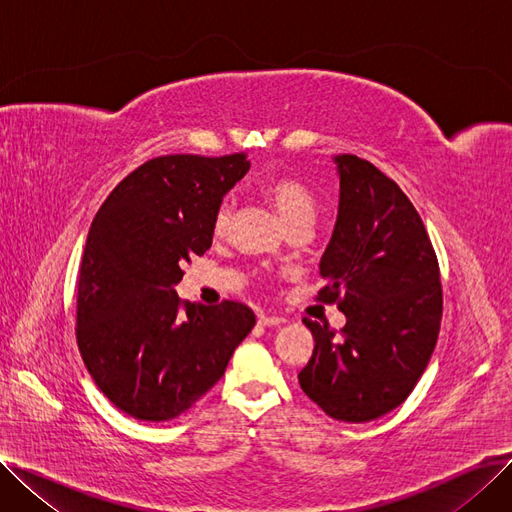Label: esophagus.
<instances>
[{
  "label": "esophagus",
  "instance_id": "esophagus-1",
  "mask_svg": "<svg viewBox=\"0 0 512 512\" xmlns=\"http://www.w3.org/2000/svg\"><path fill=\"white\" fill-rule=\"evenodd\" d=\"M280 324H284V319L282 317H278V315H259V326H263V328H270V326H280Z\"/></svg>",
  "mask_w": 512,
  "mask_h": 512
}]
</instances>
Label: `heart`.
<instances>
[{
	"label": "heart",
	"instance_id": "b5f03b06",
	"mask_svg": "<svg viewBox=\"0 0 512 512\" xmlns=\"http://www.w3.org/2000/svg\"><path fill=\"white\" fill-rule=\"evenodd\" d=\"M259 193L278 211L280 220L284 222L286 228L301 222L311 224L315 218L317 201L299 178L272 172L261 178ZM232 218H234V203L230 199H224L213 213V234L218 236L226 234L232 224Z\"/></svg>",
	"mask_w": 512,
	"mask_h": 512
}]
</instances>
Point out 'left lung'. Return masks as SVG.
Returning <instances> with one entry per match:
<instances>
[{
  "label": "left lung",
  "instance_id": "obj_1",
  "mask_svg": "<svg viewBox=\"0 0 512 512\" xmlns=\"http://www.w3.org/2000/svg\"><path fill=\"white\" fill-rule=\"evenodd\" d=\"M338 215L319 276V299L346 315L342 336L303 319L315 348L299 373L326 415L363 423L407 400L436 348L442 319L438 259L398 184L357 155H334Z\"/></svg>",
  "mask_w": 512,
  "mask_h": 512
}]
</instances>
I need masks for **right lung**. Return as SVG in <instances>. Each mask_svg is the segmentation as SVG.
<instances>
[{"label": "right lung", "mask_w": 512, "mask_h": 512, "mask_svg": "<svg viewBox=\"0 0 512 512\" xmlns=\"http://www.w3.org/2000/svg\"><path fill=\"white\" fill-rule=\"evenodd\" d=\"M247 153L164 155L128 174L91 224L78 270L76 340L97 388L126 415L170 421L215 386L255 326L242 303L182 305V265L213 240V213Z\"/></svg>", "instance_id": "right-lung-1"}]
</instances>
